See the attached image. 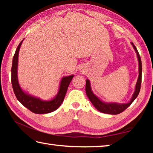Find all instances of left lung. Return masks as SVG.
Segmentation results:
<instances>
[{"label":"left lung","instance_id":"8db88e82","mask_svg":"<svg viewBox=\"0 0 153 153\" xmlns=\"http://www.w3.org/2000/svg\"><path fill=\"white\" fill-rule=\"evenodd\" d=\"M131 45H133L134 48L135 49L136 53L137 54V56L138 59V63H139V76L138 79L137 81L136 85V90L134 92V94L132 96V98H131L130 101L128 103H126V104H117V103L111 102V103H105L100 100L97 96H95L91 90V88H90V81L88 79H86V92L87 97H88L90 101L92 103V105L94 106V107L97 108L98 111L100 112H102L103 113L107 114H111V115H117V114H120L122 113L123 111H125L127 108H128L131 103L134 102V100L136 99L138 97V95L140 90V86H141V82H142V62L141 59L140 55L138 53V51L137 50L135 45L131 42Z\"/></svg>","mask_w":153,"mask_h":153}]
</instances>
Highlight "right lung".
Segmentation results:
<instances>
[{
	"mask_svg": "<svg viewBox=\"0 0 153 153\" xmlns=\"http://www.w3.org/2000/svg\"><path fill=\"white\" fill-rule=\"evenodd\" d=\"M23 40L18 45L13 58L11 67V84L15 94L16 96L17 100L24 107L33 113L36 114H45L53 112V111L57 109L60 107L61 103L63 102L67 88H68L71 79H73L74 76L72 75V76L64 77L62 78L57 95L54 99L50 100V101H43L39 98L27 94L20 88L17 79L18 55H19V48Z\"/></svg>",
	"mask_w": 153,
	"mask_h": 153,
	"instance_id": "add662e5",
	"label": "right lung"
}]
</instances>
